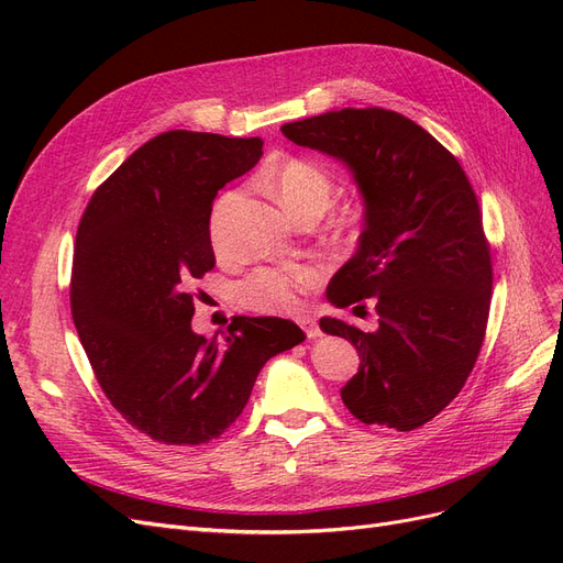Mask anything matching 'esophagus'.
I'll list each match as a JSON object with an SVG mask.
<instances>
[{
  "instance_id": "1",
  "label": "esophagus",
  "mask_w": 563,
  "mask_h": 563,
  "mask_svg": "<svg viewBox=\"0 0 563 563\" xmlns=\"http://www.w3.org/2000/svg\"><path fill=\"white\" fill-rule=\"evenodd\" d=\"M298 323H300L305 335H308V338H319V335H321V329H319L317 319H312V317H300Z\"/></svg>"
}]
</instances>
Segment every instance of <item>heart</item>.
<instances>
[{
    "instance_id": "obj_1",
    "label": "heart",
    "mask_w": 563,
    "mask_h": 563,
    "mask_svg": "<svg viewBox=\"0 0 563 563\" xmlns=\"http://www.w3.org/2000/svg\"><path fill=\"white\" fill-rule=\"evenodd\" d=\"M263 185L275 192L282 207L300 218L305 213H323L335 192V183L327 168L302 157H284L263 176ZM232 197H223L211 216V236L218 242L223 216ZM321 282V269L314 265L263 267L236 284V298L255 312H291L300 298Z\"/></svg>"
}]
</instances>
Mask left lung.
<instances>
[{"label":"left lung","instance_id":"1","mask_svg":"<svg viewBox=\"0 0 563 563\" xmlns=\"http://www.w3.org/2000/svg\"><path fill=\"white\" fill-rule=\"evenodd\" d=\"M282 133L343 162L364 199L360 246L327 298L335 308L373 298L378 329L319 321L362 360L340 397L366 424L416 430L455 399L484 343L493 267L479 201L451 152L399 112L345 108Z\"/></svg>","mask_w":563,"mask_h":563}]
</instances>
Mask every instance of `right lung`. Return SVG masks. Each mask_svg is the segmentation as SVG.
Wrapping results in <instances>:
<instances>
[{
    "instance_id": "add662e5",
    "label": "right lung",
    "mask_w": 563,
    "mask_h": 563,
    "mask_svg": "<svg viewBox=\"0 0 563 563\" xmlns=\"http://www.w3.org/2000/svg\"><path fill=\"white\" fill-rule=\"evenodd\" d=\"M261 157V139L166 131L135 150L81 216L75 329L112 406L168 446L223 434L269 356L305 340L279 317H234L220 340L192 331L190 286L216 265L213 199Z\"/></svg>"
}]
</instances>
